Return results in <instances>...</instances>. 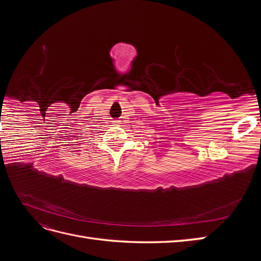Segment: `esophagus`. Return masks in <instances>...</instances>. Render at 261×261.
Segmentation results:
<instances>
[{"label": "esophagus", "mask_w": 261, "mask_h": 261, "mask_svg": "<svg viewBox=\"0 0 261 261\" xmlns=\"http://www.w3.org/2000/svg\"><path fill=\"white\" fill-rule=\"evenodd\" d=\"M120 122H121V121L115 120V121H113V124H114V125H120Z\"/></svg>", "instance_id": "obj_1"}]
</instances>
